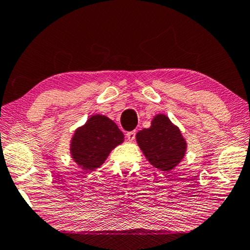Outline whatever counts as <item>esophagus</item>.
Segmentation results:
<instances>
[{
	"label": "esophagus",
	"instance_id": "obj_1",
	"mask_svg": "<svg viewBox=\"0 0 250 250\" xmlns=\"http://www.w3.org/2000/svg\"><path fill=\"white\" fill-rule=\"evenodd\" d=\"M125 137L126 139H128L129 141H133L134 138H136V131H129L125 133Z\"/></svg>",
	"mask_w": 250,
	"mask_h": 250
}]
</instances>
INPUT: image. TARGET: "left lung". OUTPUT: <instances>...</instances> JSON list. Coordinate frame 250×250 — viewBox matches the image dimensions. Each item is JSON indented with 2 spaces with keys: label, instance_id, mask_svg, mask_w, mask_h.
Segmentation results:
<instances>
[{
  "label": "left lung",
  "instance_id": "8db88e82",
  "mask_svg": "<svg viewBox=\"0 0 250 250\" xmlns=\"http://www.w3.org/2000/svg\"><path fill=\"white\" fill-rule=\"evenodd\" d=\"M136 139L146 160L161 171H171L187 151V142L180 129L162 113L156 114L150 128L140 130Z\"/></svg>",
  "mask_w": 250,
  "mask_h": 250
}]
</instances>
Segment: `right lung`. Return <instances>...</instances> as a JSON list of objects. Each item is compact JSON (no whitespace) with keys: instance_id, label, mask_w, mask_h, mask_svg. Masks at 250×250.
Instances as JSON below:
<instances>
[{"instance_id":"right-lung-1","label":"right lung","mask_w":250,"mask_h":250,"mask_svg":"<svg viewBox=\"0 0 250 250\" xmlns=\"http://www.w3.org/2000/svg\"><path fill=\"white\" fill-rule=\"evenodd\" d=\"M124 140V133L111 119L93 114L74 131L70 153L83 171H93L104 165L110 152Z\"/></svg>"}]
</instances>
